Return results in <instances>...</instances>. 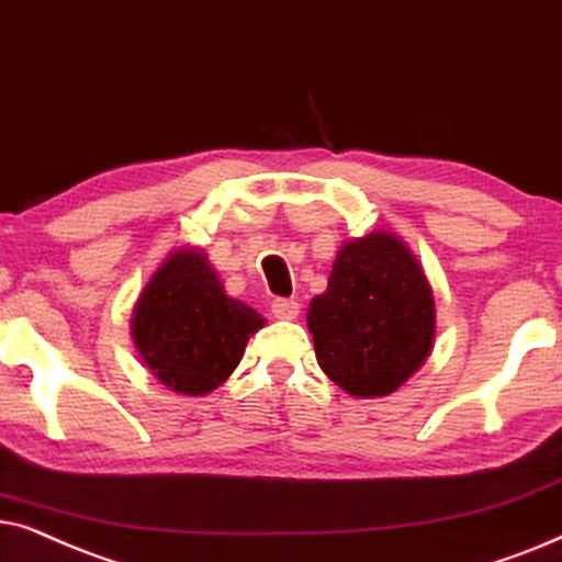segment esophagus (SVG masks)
Masks as SVG:
<instances>
[{"mask_svg":"<svg viewBox=\"0 0 562 562\" xmlns=\"http://www.w3.org/2000/svg\"><path fill=\"white\" fill-rule=\"evenodd\" d=\"M272 313H274V318H280V321H293V318H297V313H301V305H297L295 301H288V297H277V301L272 303Z\"/></svg>","mask_w":562,"mask_h":562,"instance_id":"esophagus-1","label":"esophagus"}]
</instances>
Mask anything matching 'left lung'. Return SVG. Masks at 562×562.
<instances>
[{
	"label": "left lung",
	"instance_id": "obj_1",
	"mask_svg": "<svg viewBox=\"0 0 562 562\" xmlns=\"http://www.w3.org/2000/svg\"><path fill=\"white\" fill-rule=\"evenodd\" d=\"M308 331L321 370L351 398H385L416 375L434 349L437 305L408 244L385 228L344 241Z\"/></svg>",
	"mask_w": 562,
	"mask_h": 562
}]
</instances>
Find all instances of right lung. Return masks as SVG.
Instances as JSON below:
<instances>
[{"label":"right lung","instance_id":"obj_1","mask_svg":"<svg viewBox=\"0 0 562 562\" xmlns=\"http://www.w3.org/2000/svg\"><path fill=\"white\" fill-rule=\"evenodd\" d=\"M267 324L226 293L200 246H177L138 293L131 336L151 375L171 393H213L241 362L249 336Z\"/></svg>","mask_w":562,"mask_h":562}]
</instances>
